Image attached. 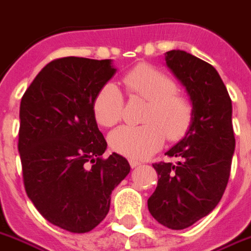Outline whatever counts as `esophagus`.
<instances>
[{
	"label": "esophagus",
	"mask_w": 251,
	"mask_h": 251,
	"mask_svg": "<svg viewBox=\"0 0 251 251\" xmlns=\"http://www.w3.org/2000/svg\"><path fill=\"white\" fill-rule=\"evenodd\" d=\"M129 164H130V166H131V168H136V166H139L140 165V162L139 161H136V160H129Z\"/></svg>",
	"instance_id": "34e87169"
}]
</instances>
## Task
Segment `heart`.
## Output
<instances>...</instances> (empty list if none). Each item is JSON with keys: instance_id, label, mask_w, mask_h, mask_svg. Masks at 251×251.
I'll return each mask as SVG.
<instances>
[{"instance_id": "heart-1", "label": "heart", "mask_w": 251, "mask_h": 251, "mask_svg": "<svg viewBox=\"0 0 251 251\" xmlns=\"http://www.w3.org/2000/svg\"><path fill=\"white\" fill-rule=\"evenodd\" d=\"M131 95L148 100L143 115L144 125L121 126L109 135L116 152L142 160L160 150L165 135L178 140L188 131L193 120V105L188 98L178 94L174 79L148 64H140L124 76ZM94 116L101 126L111 127L122 119L124 97L117 85L107 82L99 89L93 101Z\"/></svg>"}]
</instances>
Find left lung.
<instances>
[{
  "instance_id": "1",
  "label": "left lung",
  "mask_w": 251,
  "mask_h": 251,
  "mask_svg": "<svg viewBox=\"0 0 251 251\" xmlns=\"http://www.w3.org/2000/svg\"><path fill=\"white\" fill-rule=\"evenodd\" d=\"M166 66L183 83L193 120L183 139L166 152L178 162H158L151 215L170 229H184L215 209L227 187L235 152L232 101L211 64L183 50L165 54Z\"/></svg>"
}]
</instances>
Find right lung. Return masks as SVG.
<instances>
[{
	"instance_id": "right-lung-1",
	"label": "right lung",
	"mask_w": 251,
	"mask_h": 251,
	"mask_svg": "<svg viewBox=\"0 0 251 251\" xmlns=\"http://www.w3.org/2000/svg\"><path fill=\"white\" fill-rule=\"evenodd\" d=\"M116 73L111 59H55L20 101L18 150L25 192L54 226L85 233L109 211L112 191L130 173L125 157L101 158L107 142L93 101Z\"/></svg>"
}]
</instances>
